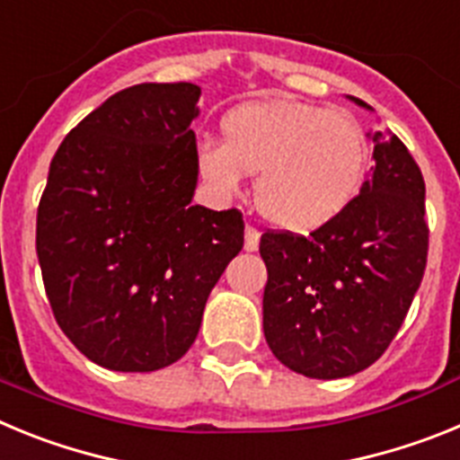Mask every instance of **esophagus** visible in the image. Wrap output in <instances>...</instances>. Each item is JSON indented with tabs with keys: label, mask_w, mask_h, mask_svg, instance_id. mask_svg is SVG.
I'll use <instances>...</instances> for the list:
<instances>
[{
	"label": "esophagus",
	"mask_w": 460,
	"mask_h": 460,
	"mask_svg": "<svg viewBox=\"0 0 460 460\" xmlns=\"http://www.w3.org/2000/svg\"><path fill=\"white\" fill-rule=\"evenodd\" d=\"M260 246V233L255 230V227H246L243 230V249L249 251V253H253V251H258Z\"/></svg>",
	"instance_id": "esophagus-1"
}]
</instances>
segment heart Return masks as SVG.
<instances>
[{
  "mask_svg": "<svg viewBox=\"0 0 460 460\" xmlns=\"http://www.w3.org/2000/svg\"><path fill=\"white\" fill-rule=\"evenodd\" d=\"M226 142L198 147L202 180L223 198L258 174L260 214L288 233H313L339 221L367 186L371 142L345 110L295 99H260L230 110Z\"/></svg>",
  "mask_w": 460,
  "mask_h": 460,
  "instance_id": "heart-1",
  "label": "heart"
}]
</instances>
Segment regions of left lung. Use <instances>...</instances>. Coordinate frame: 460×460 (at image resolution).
Segmentation results:
<instances>
[{
	"mask_svg": "<svg viewBox=\"0 0 460 460\" xmlns=\"http://www.w3.org/2000/svg\"><path fill=\"white\" fill-rule=\"evenodd\" d=\"M359 108H373L348 96ZM367 186L339 221L311 237L265 233L262 329L276 359L315 380L364 371L382 357L420 290L429 253L426 186L392 131L368 133Z\"/></svg>",
	"mask_w": 460,
	"mask_h": 460,
	"instance_id": "8db88e82",
	"label": "left lung"
}]
</instances>
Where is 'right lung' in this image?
<instances>
[{"label": "right lung", "mask_w": 460, "mask_h": 460, "mask_svg": "<svg viewBox=\"0 0 460 460\" xmlns=\"http://www.w3.org/2000/svg\"><path fill=\"white\" fill-rule=\"evenodd\" d=\"M200 87L145 83L89 112L57 149L36 253L57 324L99 367L165 368L200 332L243 246L237 209L193 205Z\"/></svg>", "instance_id": "1"}]
</instances>
